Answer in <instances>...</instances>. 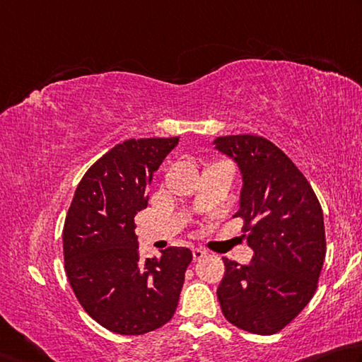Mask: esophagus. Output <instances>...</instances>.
<instances>
[{
    "label": "esophagus",
    "mask_w": 362,
    "mask_h": 362,
    "mask_svg": "<svg viewBox=\"0 0 362 362\" xmlns=\"http://www.w3.org/2000/svg\"><path fill=\"white\" fill-rule=\"evenodd\" d=\"M192 256H194V261H200L202 257L206 256V251L202 250V248H194L192 250Z\"/></svg>",
    "instance_id": "1"
}]
</instances>
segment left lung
Segmentation results:
<instances>
[{
  "mask_svg": "<svg viewBox=\"0 0 362 362\" xmlns=\"http://www.w3.org/2000/svg\"><path fill=\"white\" fill-rule=\"evenodd\" d=\"M242 173L240 210L248 265L223 259L218 299L226 320L243 331L270 335L289 325L312 299L326 257L325 219L307 177L262 136L230 135L213 141Z\"/></svg>",
  "mask_w": 362,
  "mask_h": 362,
  "instance_id": "left-lung-1",
  "label": "left lung"
}]
</instances>
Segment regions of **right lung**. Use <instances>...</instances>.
I'll use <instances>...</instances> for the list:
<instances>
[{
    "mask_svg": "<svg viewBox=\"0 0 362 362\" xmlns=\"http://www.w3.org/2000/svg\"><path fill=\"white\" fill-rule=\"evenodd\" d=\"M175 138L127 139L82 176L63 227L68 281L82 308L107 331L141 335L168 322L192 252L160 251L143 261L133 218L148 206L152 175Z\"/></svg>",
    "mask_w": 362,
    "mask_h": 362,
    "instance_id": "right-lung-1",
    "label": "right lung"
}]
</instances>
